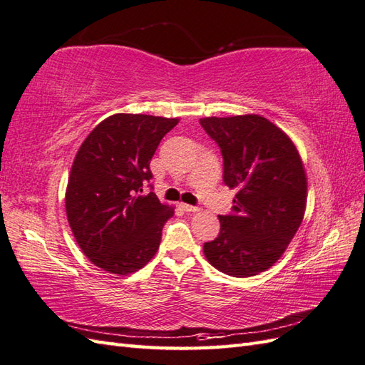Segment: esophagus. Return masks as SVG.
Wrapping results in <instances>:
<instances>
[{"label": "esophagus", "mask_w": 365, "mask_h": 365, "mask_svg": "<svg viewBox=\"0 0 365 365\" xmlns=\"http://www.w3.org/2000/svg\"><path fill=\"white\" fill-rule=\"evenodd\" d=\"M180 207H182L185 211H190V213H197V211H200L199 207L188 205V203H180Z\"/></svg>", "instance_id": "1"}]
</instances>
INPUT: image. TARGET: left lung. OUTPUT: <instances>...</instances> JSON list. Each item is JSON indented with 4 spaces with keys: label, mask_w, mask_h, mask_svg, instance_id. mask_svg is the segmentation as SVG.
Masks as SVG:
<instances>
[{
    "label": "left lung",
    "mask_w": 365,
    "mask_h": 365,
    "mask_svg": "<svg viewBox=\"0 0 365 365\" xmlns=\"http://www.w3.org/2000/svg\"><path fill=\"white\" fill-rule=\"evenodd\" d=\"M224 158V183L236 190L233 213L219 216L217 238L203 253L221 272L245 278L274 266L307 208V173L287 135L259 115L202 118Z\"/></svg>",
    "instance_id": "8db88e82"
}]
</instances>
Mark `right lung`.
<instances>
[{"label":"right lung","mask_w":365,"mask_h":365,"mask_svg":"<svg viewBox=\"0 0 365 365\" xmlns=\"http://www.w3.org/2000/svg\"><path fill=\"white\" fill-rule=\"evenodd\" d=\"M177 118L116 113L83 140L65 192L66 217L79 247L106 272L127 275L146 266L158 250L174 207L154 192L149 163Z\"/></svg>","instance_id":"right-lung-1"}]
</instances>
